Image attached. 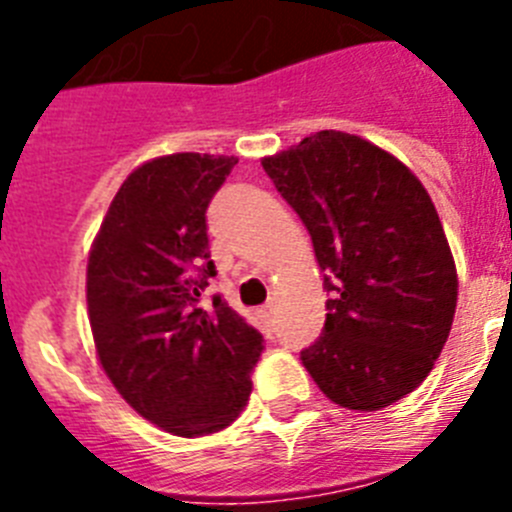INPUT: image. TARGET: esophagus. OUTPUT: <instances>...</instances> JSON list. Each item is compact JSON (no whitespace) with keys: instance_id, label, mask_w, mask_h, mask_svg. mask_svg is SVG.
Returning a JSON list of instances; mask_svg holds the SVG:
<instances>
[{"instance_id":"34e87169","label":"esophagus","mask_w":512,"mask_h":512,"mask_svg":"<svg viewBox=\"0 0 512 512\" xmlns=\"http://www.w3.org/2000/svg\"><path fill=\"white\" fill-rule=\"evenodd\" d=\"M271 315H274V305H266L259 310V320H261V325H264V330H269Z\"/></svg>"}]
</instances>
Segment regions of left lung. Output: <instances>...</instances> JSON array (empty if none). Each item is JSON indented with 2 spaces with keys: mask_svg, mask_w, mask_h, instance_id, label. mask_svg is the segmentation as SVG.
I'll use <instances>...</instances> for the list:
<instances>
[{
  "mask_svg": "<svg viewBox=\"0 0 512 512\" xmlns=\"http://www.w3.org/2000/svg\"><path fill=\"white\" fill-rule=\"evenodd\" d=\"M323 269L325 328L300 354L328 400L382 410L418 387L449 338L454 256L431 197L392 153L320 130L261 161Z\"/></svg>",
  "mask_w": 512,
  "mask_h": 512,
  "instance_id": "8db88e82",
  "label": "left lung"
}]
</instances>
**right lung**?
Listing matches in <instances>:
<instances>
[{"mask_svg":"<svg viewBox=\"0 0 512 512\" xmlns=\"http://www.w3.org/2000/svg\"><path fill=\"white\" fill-rule=\"evenodd\" d=\"M235 156L174 153L117 189L87 264V305L104 374L130 408L174 436L223 431L246 408L264 336L220 295L207 205Z\"/></svg>","mask_w":512,"mask_h":512,"instance_id":"1","label":"right lung"}]
</instances>
